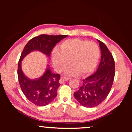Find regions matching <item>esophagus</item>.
Segmentation results:
<instances>
[{
    "label": "esophagus",
    "instance_id": "34e87169",
    "mask_svg": "<svg viewBox=\"0 0 132 132\" xmlns=\"http://www.w3.org/2000/svg\"><path fill=\"white\" fill-rule=\"evenodd\" d=\"M69 80V77H62L61 78V79H60L59 80V82L61 84H62V82L65 81H67V80Z\"/></svg>",
    "mask_w": 132,
    "mask_h": 132
}]
</instances>
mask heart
Masks as SVG:
<instances>
[{"mask_svg": "<svg viewBox=\"0 0 132 132\" xmlns=\"http://www.w3.org/2000/svg\"><path fill=\"white\" fill-rule=\"evenodd\" d=\"M100 57V50L97 44L79 38L63 41L60 50L55 49L52 55L53 65L57 71L63 70L70 63L73 64L67 70V73L71 76L79 73L86 76L93 72Z\"/></svg>", "mask_w": 132, "mask_h": 132, "instance_id": "1", "label": "heart"}]
</instances>
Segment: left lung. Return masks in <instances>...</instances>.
<instances>
[{
  "label": "left lung",
  "mask_w": 132,
  "mask_h": 132,
  "mask_svg": "<svg viewBox=\"0 0 132 132\" xmlns=\"http://www.w3.org/2000/svg\"><path fill=\"white\" fill-rule=\"evenodd\" d=\"M101 58L97 71L82 80L79 90L74 93L77 101L85 107L93 108L105 99L110 92L115 77V61L104 42L98 40Z\"/></svg>",
  "instance_id": "1"
}]
</instances>
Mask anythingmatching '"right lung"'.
Instances as JSON below:
<instances>
[{
  "mask_svg": "<svg viewBox=\"0 0 132 132\" xmlns=\"http://www.w3.org/2000/svg\"><path fill=\"white\" fill-rule=\"evenodd\" d=\"M67 37L66 35L41 34L30 39L21 53L17 69L19 84L26 97L36 105L45 106L54 100L57 95V88L61 85L59 83L61 76L59 74H53L48 67L44 74L39 79H29L22 71V60L33 51H39L50 57L56 44Z\"/></svg>",
  "mask_w": 132,
  "mask_h": 132,
  "instance_id": "add662e5",
  "label": "right lung"
}]
</instances>
